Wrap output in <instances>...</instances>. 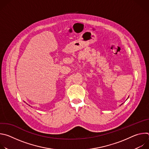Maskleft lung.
Instances as JSON below:
<instances>
[{"label": "left lung", "instance_id": "1", "mask_svg": "<svg viewBox=\"0 0 149 149\" xmlns=\"http://www.w3.org/2000/svg\"><path fill=\"white\" fill-rule=\"evenodd\" d=\"M128 98H129V97H128Z\"/></svg>", "mask_w": 149, "mask_h": 149}]
</instances>
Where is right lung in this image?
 <instances>
[{"label": "right lung", "mask_w": 149, "mask_h": 149, "mask_svg": "<svg viewBox=\"0 0 149 149\" xmlns=\"http://www.w3.org/2000/svg\"><path fill=\"white\" fill-rule=\"evenodd\" d=\"M29 106H31V105H29Z\"/></svg>", "instance_id": "right-lung-1"}]
</instances>
